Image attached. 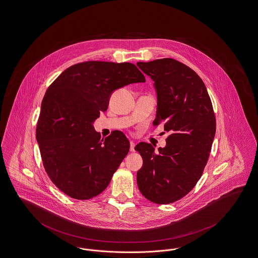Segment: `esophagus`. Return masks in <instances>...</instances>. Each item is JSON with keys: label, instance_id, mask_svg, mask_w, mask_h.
Segmentation results:
<instances>
[{"label": "esophagus", "instance_id": "esophagus-1", "mask_svg": "<svg viewBox=\"0 0 258 258\" xmlns=\"http://www.w3.org/2000/svg\"><path fill=\"white\" fill-rule=\"evenodd\" d=\"M130 152H135V143L133 141L130 142Z\"/></svg>", "mask_w": 258, "mask_h": 258}]
</instances>
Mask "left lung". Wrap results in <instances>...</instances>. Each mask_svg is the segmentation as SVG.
Listing matches in <instances>:
<instances>
[{
  "label": "left lung",
  "mask_w": 258,
  "mask_h": 258,
  "mask_svg": "<svg viewBox=\"0 0 258 258\" xmlns=\"http://www.w3.org/2000/svg\"><path fill=\"white\" fill-rule=\"evenodd\" d=\"M155 82L157 97L154 125L164 124L166 146L142 142L135 147L143 158L137 172L142 195L157 205L172 204L189 192L203 175L216 131V120L202 78L173 58L138 62Z\"/></svg>",
  "instance_id": "8db88e82"
}]
</instances>
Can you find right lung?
Masks as SVG:
<instances>
[{
  "label": "right lung",
  "mask_w": 258,
  "mask_h": 258,
  "mask_svg": "<svg viewBox=\"0 0 258 258\" xmlns=\"http://www.w3.org/2000/svg\"><path fill=\"white\" fill-rule=\"evenodd\" d=\"M140 82L145 76L133 63L92 60L66 69L48 88L36 140L48 176L70 198L100 195L128 154L130 143L121 131L101 140L93 123L113 91Z\"/></svg>",
  "instance_id": "1"
}]
</instances>
